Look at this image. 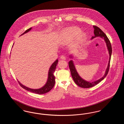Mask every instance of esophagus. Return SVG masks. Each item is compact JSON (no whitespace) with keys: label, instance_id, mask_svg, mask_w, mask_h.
Listing matches in <instances>:
<instances>
[{"label":"esophagus","instance_id":"obj_1","mask_svg":"<svg viewBox=\"0 0 124 124\" xmlns=\"http://www.w3.org/2000/svg\"><path fill=\"white\" fill-rule=\"evenodd\" d=\"M60 59H63V60H65V57L64 56H61V57H60Z\"/></svg>","mask_w":124,"mask_h":124}]
</instances>
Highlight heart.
I'll list each match as a JSON object with an SVG mask.
<instances>
[{
  "label": "heart",
  "mask_w": 124,
  "mask_h": 124,
  "mask_svg": "<svg viewBox=\"0 0 124 124\" xmlns=\"http://www.w3.org/2000/svg\"><path fill=\"white\" fill-rule=\"evenodd\" d=\"M80 31V30L76 27H69L62 32L60 43L62 45H65L66 43L70 41ZM85 34L81 33L78 35V39H80L84 38Z\"/></svg>",
  "instance_id": "heart-1"
}]
</instances>
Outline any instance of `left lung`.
<instances>
[{
    "label": "left lung",
    "instance_id": "left-lung-1",
    "mask_svg": "<svg viewBox=\"0 0 124 124\" xmlns=\"http://www.w3.org/2000/svg\"><path fill=\"white\" fill-rule=\"evenodd\" d=\"M93 27L94 29V36H93L92 38V39H93L97 37H100L101 38L104 39L105 41L106 42V46H107L108 52H109V53L110 57H109V60L108 66L106 68L105 74L104 75V76L102 77L101 78H100V79H99V80L95 81L93 82H90L88 81H87L83 79L82 78H81V77H80V76L78 75V73L77 72L76 69L74 65V63L73 62V61L71 60V61H70L69 62V68H70V70L71 71V76H72V78L74 81L79 87H82V88H90V87L94 86V85H97L98 83L100 82V81H101L103 79H104V78L105 77H106L107 74H108L109 70L110 63L111 55H112V46H111V44L110 43L109 39H108V38H107V37L106 35V34L98 26L93 25ZM70 58H72V56H70Z\"/></svg>",
    "mask_w": 124,
    "mask_h": 124
}]
</instances>
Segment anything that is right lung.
I'll use <instances>...</instances> for the list:
<instances>
[{"label":"right lung","instance_id":"obj_1","mask_svg":"<svg viewBox=\"0 0 124 124\" xmlns=\"http://www.w3.org/2000/svg\"><path fill=\"white\" fill-rule=\"evenodd\" d=\"M31 28H30L29 29L26 30L21 35H22L24 34H25V33H27V32L29 31H30L31 29ZM58 59H57L51 66L48 72V77L47 82L45 84V85L41 88L37 89L30 88L23 85L22 84H21L19 81H18L19 84V85L22 88L26 90L27 91H28L30 92H32L35 93L39 94H43L47 93L51 90H52L53 88V86H54L55 81V76H54L53 73L55 71L56 66L58 64Z\"/></svg>","mask_w":124,"mask_h":124}]
</instances>
